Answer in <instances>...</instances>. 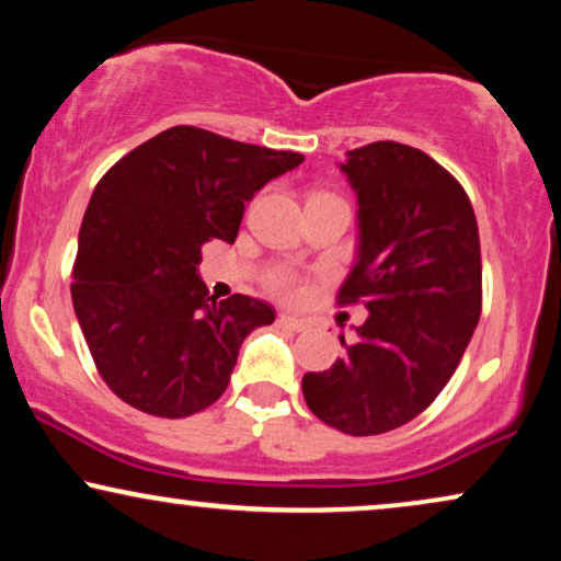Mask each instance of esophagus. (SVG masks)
Listing matches in <instances>:
<instances>
[{"label":"esophagus","mask_w":561,"mask_h":561,"mask_svg":"<svg viewBox=\"0 0 561 561\" xmlns=\"http://www.w3.org/2000/svg\"><path fill=\"white\" fill-rule=\"evenodd\" d=\"M276 321H279V325H285V329H289V331H305V329H308V321H302V318H295V316H287V313H282L279 318H276Z\"/></svg>","instance_id":"1"}]
</instances>
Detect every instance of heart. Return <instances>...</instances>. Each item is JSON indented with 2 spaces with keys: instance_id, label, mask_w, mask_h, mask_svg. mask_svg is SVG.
Instances as JSON below:
<instances>
[{
  "instance_id": "1",
  "label": "heart",
  "mask_w": 561,
  "mask_h": 561,
  "mask_svg": "<svg viewBox=\"0 0 561 561\" xmlns=\"http://www.w3.org/2000/svg\"><path fill=\"white\" fill-rule=\"evenodd\" d=\"M272 287L276 289V293L285 295V297H297V295H300V282H297V276L289 274V272L274 274L272 276Z\"/></svg>"
}]
</instances>
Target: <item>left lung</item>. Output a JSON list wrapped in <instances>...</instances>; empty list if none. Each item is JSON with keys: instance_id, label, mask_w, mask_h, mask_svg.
I'll list each match as a JSON object with an SVG mask.
<instances>
[{"instance_id": "left-lung-1", "label": "left lung", "mask_w": 561, "mask_h": 561, "mask_svg": "<svg viewBox=\"0 0 561 561\" xmlns=\"http://www.w3.org/2000/svg\"><path fill=\"white\" fill-rule=\"evenodd\" d=\"M357 194V261L339 300L367 308L331 370L308 373L302 396L346 435H382L422 414L448 386L481 316L477 215L430 154L373 141L339 162Z\"/></svg>"}]
</instances>
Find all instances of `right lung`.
Instances as JSON below:
<instances>
[{"label":"right lung","mask_w":561,"mask_h":561,"mask_svg":"<svg viewBox=\"0 0 561 561\" xmlns=\"http://www.w3.org/2000/svg\"><path fill=\"white\" fill-rule=\"evenodd\" d=\"M302 160L173 126L103 175L80 228L72 302L118 399L181 420L225 393L240 344L274 323V308L248 295L209 297L202 245L236 243L245 202Z\"/></svg>","instance_id":"add662e5"}]
</instances>
